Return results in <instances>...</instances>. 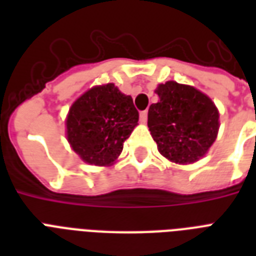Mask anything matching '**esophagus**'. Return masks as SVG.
<instances>
[{"mask_svg":"<svg viewBox=\"0 0 256 256\" xmlns=\"http://www.w3.org/2000/svg\"><path fill=\"white\" fill-rule=\"evenodd\" d=\"M146 120H148V112L144 110V112H140V124H146Z\"/></svg>","mask_w":256,"mask_h":256,"instance_id":"obj_1","label":"esophagus"}]
</instances>
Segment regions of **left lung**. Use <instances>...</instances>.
Masks as SVG:
<instances>
[{
    "label": "left lung",
    "instance_id": "obj_1",
    "mask_svg": "<svg viewBox=\"0 0 256 256\" xmlns=\"http://www.w3.org/2000/svg\"><path fill=\"white\" fill-rule=\"evenodd\" d=\"M156 92L160 100L148 108V126L158 152L174 164H194L216 140L218 108L206 94L175 81Z\"/></svg>",
    "mask_w": 256,
    "mask_h": 256
}]
</instances>
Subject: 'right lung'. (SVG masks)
Returning a JSON list of instances; mask_svg holds the SVG:
<instances>
[{"mask_svg": "<svg viewBox=\"0 0 256 256\" xmlns=\"http://www.w3.org/2000/svg\"><path fill=\"white\" fill-rule=\"evenodd\" d=\"M138 118L132 96L120 92L114 84L94 86L70 108L68 140L84 162L110 166L122 152Z\"/></svg>", "mask_w": 256, "mask_h": 256, "instance_id": "right-lung-1", "label": "right lung"}]
</instances>
